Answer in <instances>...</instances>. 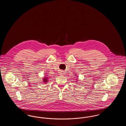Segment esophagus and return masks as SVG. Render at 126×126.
Segmentation results:
<instances>
[{
  "label": "esophagus",
  "instance_id": "obj_1",
  "mask_svg": "<svg viewBox=\"0 0 126 126\" xmlns=\"http://www.w3.org/2000/svg\"><path fill=\"white\" fill-rule=\"evenodd\" d=\"M60 75H63V73L62 72H60Z\"/></svg>",
  "mask_w": 126,
  "mask_h": 126
}]
</instances>
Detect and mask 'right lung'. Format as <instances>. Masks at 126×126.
<instances>
[{
    "label": "right lung",
    "instance_id": "obj_1",
    "mask_svg": "<svg viewBox=\"0 0 126 126\" xmlns=\"http://www.w3.org/2000/svg\"><path fill=\"white\" fill-rule=\"evenodd\" d=\"M47 79H46L45 78H44V82H47Z\"/></svg>",
    "mask_w": 126,
    "mask_h": 126
}]
</instances>
